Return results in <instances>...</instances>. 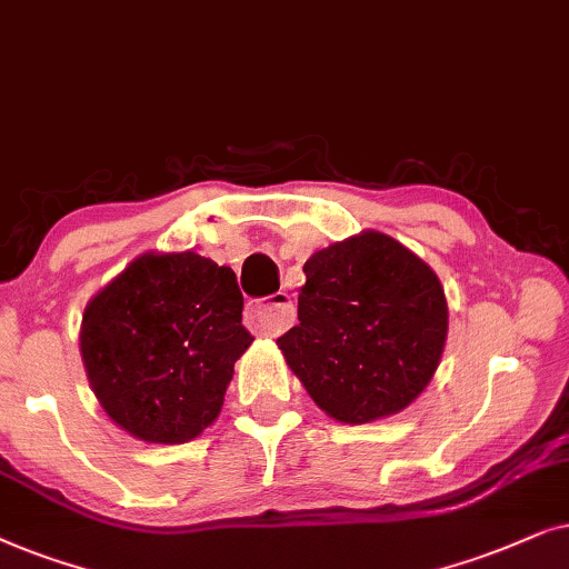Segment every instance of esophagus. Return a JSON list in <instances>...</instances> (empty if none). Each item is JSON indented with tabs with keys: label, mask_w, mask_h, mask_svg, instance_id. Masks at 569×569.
<instances>
[{
	"label": "esophagus",
	"mask_w": 569,
	"mask_h": 569,
	"mask_svg": "<svg viewBox=\"0 0 569 569\" xmlns=\"http://www.w3.org/2000/svg\"><path fill=\"white\" fill-rule=\"evenodd\" d=\"M293 320H297V307L286 291H278L270 299L254 301L247 307V325L254 332H264V336H280L291 328Z\"/></svg>",
	"instance_id": "esophagus-1"
}]
</instances>
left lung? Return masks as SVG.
<instances>
[{"label":"left lung","instance_id":"1","mask_svg":"<svg viewBox=\"0 0 569 569\" xmlns=\"http://www.w3.org/2000/svg\"><path fill=\"white\" fill-rule=\"evenodd\" d=\"M305 276L299 325L278 348L315 403L343 423L411 406L448 338L435 270L388 233L361 231L315 252Z\"/></svg>","mask_w":569,"mask_h":569}]
</instances>
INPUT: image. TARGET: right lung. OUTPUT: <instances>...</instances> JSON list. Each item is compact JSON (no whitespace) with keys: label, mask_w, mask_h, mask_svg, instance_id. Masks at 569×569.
Returning a JSON list of instances; mask_svg holds the SVG:
<instances>
[{"label":"right lung","mask_w":569,"mask_h":569,"mask_svg":"<svg viewBox=\"0 0 569 569\" xmlns=\"http://www.w3.org/2000/svg\"><path fill=\"white\" fill-rule=\"evenodd\" d=\"M237 276L194 252H146L88 301L80 353L109 419L146 442H189L218 419L252 346Z\"/></svg>","instance_id":"right-lung-1"}]
</instances>
